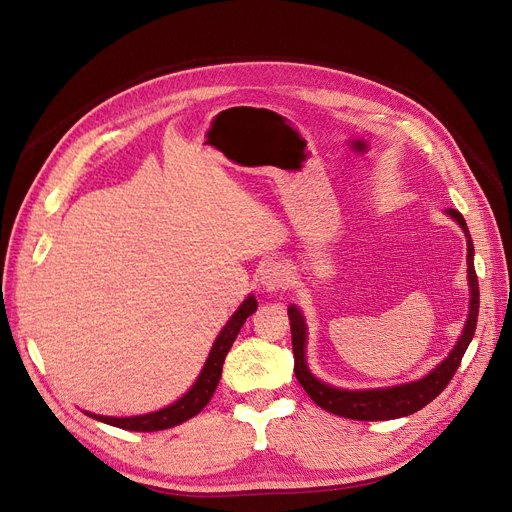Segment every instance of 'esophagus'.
Here are the masks:
<instances>
[{
	"mask_svg": "<svg viewBox=\"0 0 512 512\" xmlns=\"http://www.w3.org/2000/svg\"><path fill=\"white\" fill-rule=\"evenodd\" d=\"M291 282V265L286 261L274 259L263 265L261 270V284L268 288V291H282Z\"/></svg>",
	"mask_w": 512,
	"mask_h": 512,
	"instance_id": "34e87169",
	"label": "esophagus"
}]
</instances>
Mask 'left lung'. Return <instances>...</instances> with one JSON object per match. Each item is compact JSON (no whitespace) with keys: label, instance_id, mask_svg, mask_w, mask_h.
<instances>
[{"label":"left lung","instance_id":"left-lung-1","mask_svg":"<svg viewBox=\"0 0 512 512\" xmlns=\"http://www.w3.org/2000/svg\"><path fill=\"white\" fill-rule=\"evenodd\" d=\"M448 215H452L458 221L466 236V265H469V270L466 272H469V286H471V311H469V320H466L462 335L454 345L452 353L433 372H429L425 379L408 383V385L391 387V389H370V391H345V389L330 387L318 381L316 376L307 370V364H305L307 328H305L301 311L295 305L288 307V320H291V335H293V353H295V376L301 383V387L307 391V395L314 399L322 410L343 418H353V420L402 418L431 404L433 399L452 381V376L456 374L462 362V355L466 347H469V343L473 341L475 328H477L479 282H477L475 261H473L475 249H473L469 228H466V221L456 209H448Z\"/></svg>","mask_w":512,"mask_h":512}]
</instances>
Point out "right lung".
I'll use <instances>...</instances> for the list:
<instances>
[{
  "label": "right lung",
  "instance_id": "right-lung-1",
  "mask_svg": "<svg viewBox=\"0 0 512 512\" xmlns=\"http://www.w3.org/2000/svg\"><path fill=\"white\" fill-rule=\"evenodd\" d=\"M255 309H257L255 297H249L238 307L236 314L230 318V322L224 326V330H221L219 337L215 339L201 376H198L192 389L182 399H177L175 404H171L159 412L144 414V416H127V418L100 416V414H90V416L106 422V425H113V427L127 429V431H163V429H171L175 425H182V422H186L188 418L196 416L213 397L226 355H228L232 343L236 341L242 324L247 322V318L251 314H255Z\"/></svg>",
  "mask_w": 512,
  "mask_h": 512
}]
</instances>
